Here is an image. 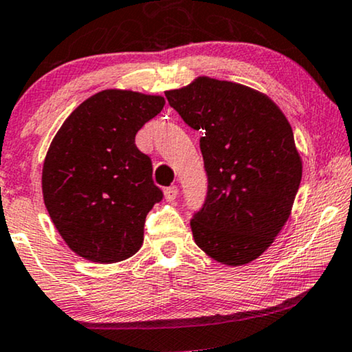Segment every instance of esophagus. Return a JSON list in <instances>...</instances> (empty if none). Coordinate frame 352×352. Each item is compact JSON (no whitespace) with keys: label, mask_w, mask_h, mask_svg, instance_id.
<instances>
[{"label":"esophagus","mask_w":352,"mask_h":352,"mask_svg":"<svg viewBox=\"0 0 352 352\" xmlns=\"http://www.w3.org/2000/svg\"><path fill=\"white\" fill-rule=\"evenodd\" d=\"M164 195H166V199L167 201H175V197L178 196V188L174 185V186H167L164 190Z\"/></svg>","instance_id":"1"}]
</instances>
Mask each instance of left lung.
<instances>
[{
	"label": "left lung",
	"instance_id": "left-lung-1",
	"mask_svg": "<svg viewBox=\"0 0 352 352\" xmlns=\"http://www.w3.org/2000/svg\"><path fill=\"white\" fill-rule=\"evenodd\" d=\"M166 97L202 133L207 192L190 221L195 242L220 263H249L284 226L301 182L289 121L271 98L230 81L197 78Z\"/></svg>",
	"mask_w": 352,
	"mask_h": 352
}]
</instances>
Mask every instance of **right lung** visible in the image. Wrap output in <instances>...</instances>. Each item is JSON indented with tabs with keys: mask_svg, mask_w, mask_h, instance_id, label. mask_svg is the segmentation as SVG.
<instances>
[{
	"mask_svg": "<svg viewBox=\"0 0 352 352\" xmlns=\"http://www.w3.org/2000/svg\"><path fill=\"white\" fill-rule=\"evenodd\" d=\"M164 98L102 91L82 102L54 137L43 167L44 204L68 247L97 263L140 249L151 207L162 199L135 133Z\"/></svg>",
	"mask_w": 352,
	"mask_h": 352,
	"instance_id": "obj_1",
	"label": "right lung"
}]
</instances>
